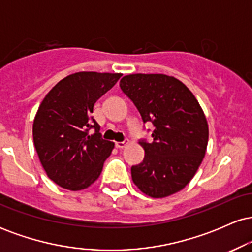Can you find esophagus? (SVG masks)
<instances>
[{
    "instance_id": "obj_1",
    "label": "esophagus",
    "mask_w": 252,
    "mask_h": 252,
    "mask_svg": "<svg viewBox=\"0 0 252 252\" xmlns=\"http://www.w3.org/2000/svg\"><path fill=\"white\" fill-rule=\"evenodd\" d=\"M126 144H129V141L126 140V141H122V142H116V147L117 148H124V147L126 146Z\"/></svg>"
}]
</instances>
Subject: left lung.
<instances>
[{"mask_svg": "<svg viewBox=\"0 0 252 252\" xmlns=\"http://www.w3.org/2000/svg\"><path fill=\"white\" fill-rule=\"evenodd\" d=\"M121 89L152 122L153 142L142 140L143 162L131 167L137 189L152 198H166L186 187L206 154L209 124L194 94L174 77L136 73L124 76Z\"/></svg>", "mask_w": 252, "mask_h": 252, "instance_id": "obj_1", "label": "left lung"}]
</instances>
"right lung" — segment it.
<instances>
[{"instance_id": "add662e5", "label": "right lung", "mask_w": 252, "mask_h": 252, "mask_svg": "<svg viewBox=\"0 0 252 252\" xmlns=\"http://www.w3.org/2000/svg\"><path fill=\"white\" fill-rule=\"evenodd\" d=\"M121 77L77 72L53 86L40 104L33 123L34 146L46 174L63 189H85L99 178L115 143L104 140L91 114Z\"/></svg>"}]
</instances>
